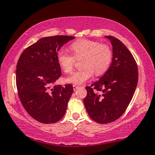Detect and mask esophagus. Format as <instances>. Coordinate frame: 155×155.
<instances>
[{
  "label": "esophagus",
  "mask_w": 155,
  "mask_h": 155,
  "mask_svg": "<svg viewBox=\"0 0 155 155\" xmlns=\"http://www.w3.org/2000/svg\"><path fill=\"white\" fill-rule=\"evenodd\" d=\"M72 86H73V88H74V91H75V90H77V89L78 87L77 85H73Z\"/></svg>",
  "instance_id": "esophagus-1"
}]
</instances>
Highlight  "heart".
<instances>
[{
    "instance_id": "b5f03b06",
    "label": "heart",
    "mask_w": 155,
    "mask_h": 155,
    "mask_svg": "<svg viewBox=\"0 0 155 155\" xmlns=\"http://www.w3.org/2000/svg\"><path fill=\"white\" fill-rule=\"evenodd\" d=\"M74 56L64 49H60L57 53L59 66L66 74H71L74 70L76 60H81L83 68L75 72L67 78L68 83L82 84L88 81L94 74L101 75L104 73L110 64L112 51L107 45L100 42L81 39L74 42L70 46Z\"/></svg>"
}]
</instances>
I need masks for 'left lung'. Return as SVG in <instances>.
<instances>
[{
  "label": "left lung",
  "instance_id": "8db88e82",
  "mask_svg": "<svg viewBox=\"0 0 155 155\" xmlns=\"http://www.w3.org/2000/svg\"><path fill=\"white\" fill-rule=\"evenodd\" d=\"M112 60L109 69L99 81L87 86L84 98L89 117L98 123L106 124L122 116L130 103L138 81L136 61L126 46L112 36Z\"/></svg>",
  "mask_w": 155,
  "mask_h": 155
}]
</instances>
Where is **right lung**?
I'll return each mask as SVG.
<instances>
[{
  "instance_id": "add662e5",
  "label": "right lung",
  "mask_w": 155,
  "mask_h": 155,
  "mask_svg": "<svg viewBox=\"0 0 155 155\" xmlns=\"http://www.w3.org/2000/svg\"><path fill=\"white\" fill-rule=\"evenodd\" d=\"M74 36L44 37L25 49L16 66L19 100L28 113L37 121L51 124L65 114L73 93L70 84L54 85L61 76L57 53Z\"/></svg>"
}]
</instances>
